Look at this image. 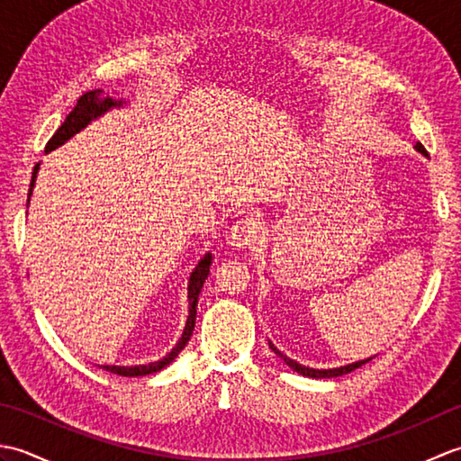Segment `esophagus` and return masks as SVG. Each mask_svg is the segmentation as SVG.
<instances>
[{
  "label": "esophagus",
  "instance_id": "1",
  "mask_svg": "<svg viewBox=\"0 0 461 461\" xmlns=\"http://www.w3.org/2000/svg\"><path fill=\"white\" fill-rule=\"evenodd\" d=\"M259 231H261V228H259V221L256 218H241L240 221L233 223L228 243L236 249H246L259 240V236H261Z\"/></svg>",
  "mask_w": 461,
  "mask_h": 461
}]
</instances>
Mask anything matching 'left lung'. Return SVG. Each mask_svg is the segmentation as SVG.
Here are the masks:
<instances>
[{"label":"left lung","mask_w":461,"mask_h":461,"mask_svg":"<svg viewBox=\"0 0 461 461\" xmlns=\"http://www.w3.org/2000/svg\"><path fill=\"white\" fill-rule=\"evenodd\" d=\"M414 149L422 154V156H428V152H426V149L420 142H416V146ZM269 348L276 352L277 357H281L283 358V362H285V365L291 368V370H295L297 375H303V376H307V378H337V376H342V375H348V372H352L355 368H360L362 365H366L368 360H372L375 357H370V358H365V360H357V362H352V365H345V366H337V368H311V366H305V365H299L297 360H293V358H289L287 355H283V352L273 345V342L269 340Z\"/></svg>","instance_id":"obj_1"}]
</instances>
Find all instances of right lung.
I'll use <instances>...</instances> for the list:
<instances>
[{"label": "right lung", "instance_id": "add662e5", "mask_svg": "<svg viewBox=\"0 0 461 461\" xmlns=\"http://www.w3.org/2000/svg\"><path fill=\"white\" fill-rule=\"evenodd\" d=\"M126 101L122 99H113V96H104L101 89H95L85 93L79 101H77L75 109L68 113L65 122L59 126V131L51 136V140L47 142L45 152H51L59 146L65 144L68 139H73L77 132H81L85 126H89L93 121L99 119L104 113H109L111 109H121L124 106ZM37 172H39V164H35L33 176H32V184H29V195H27V205L29 200H32V192L35 188V180H37ZM210 266H212V253H205V256L200 259L198 266L192 271L190 281H188V319H185V327L180 340L176 342V347L160 360L149 362V365H134V366H114V365H101V368L113 372V375L119 376H146V375H154V372L162 370L164 366H168L170 362L180 355L182 348L188 345V340L194 332L195 325V309H198V297L200 291L203 287V281L210 276Z\"/></svg>", "mask_w": 461, "mask_h": 461}]
</instances>
